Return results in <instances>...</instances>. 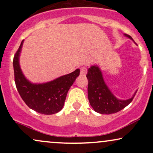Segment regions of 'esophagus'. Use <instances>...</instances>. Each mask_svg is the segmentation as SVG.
<instances>
[{
  "label": "esophagus",
  "mask_w": 153,
  "mask_h": 153,
  "mask_svg": "<svg viewBox=\"0 0 153 153\" xmlns=\"http://www.w3.org/2000/svg\"><path fill=\"white\" fill-rule=\"evenodd\" d=\"M87 73V68L85 67H82L80 68V75H85Z\"/></svg>",
  "instance_id": "34e87169"
}]
</instances>
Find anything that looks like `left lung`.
Wrapping results in <instances>:
<instances>
[{"mask_svg": "<svg viewBox=\"0 0 153 153\" xmlns=\"http://www.w3.org/2000/svg\"><path fill=\"white\" fill-rule=\"evenodd\" d=\"M124 35L132 39L129 35ZM86 77L88 80V96L89 102L95 111L101 114H114L123 109L131 102L137 93H134L131 99L127 100L116 98L105 83L101 70L97 65L91 66L88 70Z\"/></svg>", "mask_w": 153, "mask_h": 153, "instance_id": "left-lung-1", "label": "left lung"}]
</instances>
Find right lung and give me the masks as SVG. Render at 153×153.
<instances>
[{
    "mask_svg": "<svg viewBox=\"0 0 153 153\" xmlns=\"http://www.w3.org/2000/svg\"><path fill=\"white\" fill-rule=\"evenodd\" d=\"M24 40L13 57L15 83L21 97L29 108L42 114H54L62 108L70 88L80 75V70L62 75L50 82L32 83L25 78L19 65Z\"/></svg>",
    "mask_w": 153,
    "mask_h": 153,
    "instance_id": "right-lung-1",
    "label": "right lung"
}]
</instances>
